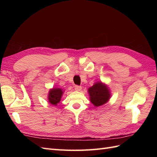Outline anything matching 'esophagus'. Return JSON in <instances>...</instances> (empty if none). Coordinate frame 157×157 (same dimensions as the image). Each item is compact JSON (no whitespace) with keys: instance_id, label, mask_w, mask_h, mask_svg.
<instances>
[{"instance_id":"obj_1","label":"esophagus","mask_w":157,"mask_h":157,"mask_svg":"<svg viewBox=\"0 0 157 157\" xmlns=\"http://www.w3.org/2000/svg\"><path fill=\"white\" fill-rule=\"evenodd\" d=\"M75 90L76 91H80L82 90V87L79 86H75Z\"/></svg>"}]
</instances>
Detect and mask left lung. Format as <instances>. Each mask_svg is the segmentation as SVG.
Wrapping results in <instances>:
<instances>
[{"label":"left lung","instance_id":"obj_1","mask_svg":"<svg viewBox=\"0 0 157 157\" xmlns=\"http://www.w3.org/2000/svg\"><path fill=\"white\" fill-rule=\"evenodd\" d=\"M90 101L95 107L106 104L111 97V90L108 86L102 82H97L88 90Z\"/></svg>","mask_w":157,"mask_h":157}]
</instances>
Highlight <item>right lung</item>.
Returning <instances> with one entry per match:
<instances>
[{
  "label": "right lung",
  "mask_w": 157,
  "mask_h": 157,
  "mask_svg": "<svg viewBox=\"0 0 157 157\" xmlns=\"http://www.w3.org/2000/svg\"><path fill=\"white\" fill-rule=\"evenodd\" d=\"M64 91L60 88H52L50 90L48 94V101L50 104L55 106L57 105L58 103L61 101Z\"/></svg>",
  "instance_id": "right-lung-1"
}]
</instances>
